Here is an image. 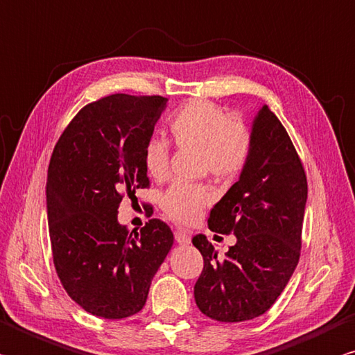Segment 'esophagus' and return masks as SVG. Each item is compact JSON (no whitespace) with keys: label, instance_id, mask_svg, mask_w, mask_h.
<instances>
[{"label":"esophagus","instance_id":"1","mask_svg":"<svg viewBox=\"0 0 355 355\" xmlns=\"http://www.w3.org/2000/svg\"><path fill=\"white\" fill-rule=\"evenodd\" d=\"M175 241L180 245H188V243H191V236L188 234V231H186V230L178 228L175 231Z\"/></svg>","mask_w":355,"mask_h":355}]
</instances>
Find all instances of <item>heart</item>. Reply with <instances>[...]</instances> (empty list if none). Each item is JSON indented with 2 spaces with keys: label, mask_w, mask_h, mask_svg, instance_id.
Returning <instances> with one entry per match:
<instances>
[{
  "label": "heart",
  "mask_w": 355,
  "mask_h": 355,
  "mask_svg": "<svg viewBox=\"0 0 355 355\" xmlns=\"http://www.w3.org/2000/svg\"><path fill=\"white\" fill-rule=\"evenodd\" d=\"M171 133L180 147L202 150V169L218 180L239 175L251 155L253 138L248 127L212 102L191 101L173 114ZM169 143L149 138L143 149V164L150 178L163 182L169 175ZM214 202L205 183H173L161 197V208L172 220L194 223Z\"/></svg>",
  "instance_id": "obj_1"
}]
</instances>
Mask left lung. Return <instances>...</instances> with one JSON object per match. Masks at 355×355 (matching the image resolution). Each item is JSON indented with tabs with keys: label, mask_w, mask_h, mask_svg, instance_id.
Segmentation results:
<instances>
[{
	"label": "left lung",
	"mask_w": 355,
	"mask_h": 355,
	"mask_svg": "<svg viewBox=\"0 0 355 355\" xmlns=\"http://www.w3.org/2000/svg\"><path fill=\"white\" fill-rule=\"evenodd\" d=\"M251 155L241 177L211 209L214 233L236 234L223 257L197 234L203 256L194 286L202 313L239 323L266 313L292 278L301 254L307 178L284 125L263 105L251 128Z\"/></svg>",
	"instance_id": "8db88e82"
}]
</instances>
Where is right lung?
<instances>
[{
    "instance_id": "obj_1",
    "label": "right lung",
    "mask_w": 355,
    "mask_h": 355,
    "mask_svg": "<svg viewBox=\"0 0 355 355\" xmlns=\"http://www.w3.org/2000/svg\"><path fill=\"white\" fill-rule=\"evenodd\" d=\"M163 96L110 94L77 113L51 157L46 205L51 250L63 288L83 311L121 320L144 307L150 282L173 243L159 218L139 231L118 208L150 182L143 149L163 113ZM152 216V205H146Z\"/></svg>"
}]
</instances>
